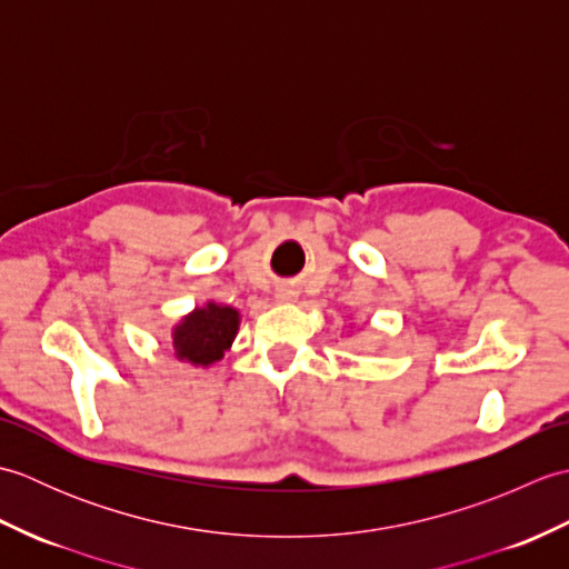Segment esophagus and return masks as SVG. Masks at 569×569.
Here are the masks:
<instances>
[{"instance_id": "34e87169", "label": "esophagus", "mask_w": 569, "mask_h": 569, "mask_svg": "<svg viewBox=\"0 0 569 569\" xmlns=\"http://www.w3.org/2000/svg\"><path fill=\"white\" fill-rule=\"evenodd\" d=\"M293 298H296V293L291 291V288H278L276 291V300H281V303H291Z\"/></svg>"}]
</instances>
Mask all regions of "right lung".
<instances>
[{
  "label": "right lung",
  "mask_w": 569,
  "mask_h": 569,
  "mask_svg": "<svg viewBox=\"0 0 569 569\" xmlns=\"http://www.w3.org/2000/svg\"><path fill=\"white\" fill-rule=\"evenodd\" d=\"M239 330V310L208 303L196 308L173 328V349L180 361L210 367L232 347Z\"/></svg>",
  "instance_id": "right-lung-1"
}]
</instances>
